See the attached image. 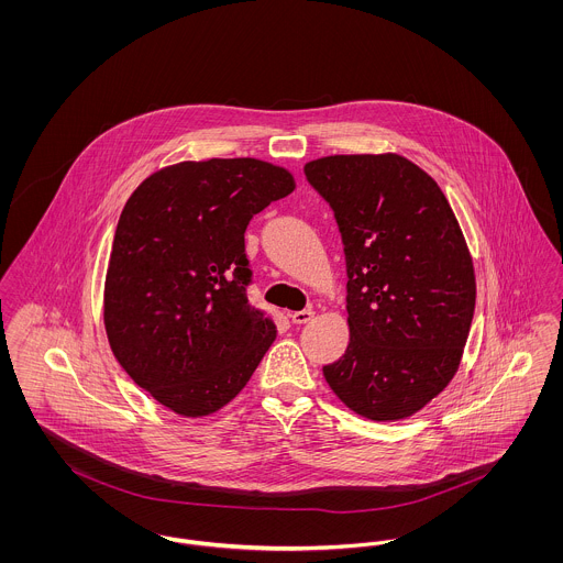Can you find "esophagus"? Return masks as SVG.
<instances>
[{
    "label": "esophagus",
    "mask_w": 563,
    "mask_h": 563,
    "mask_svg": "<svg viewBox=\"0 0 563 563\" xmlns=\"http://www.w3.org/2000/svg\"><path fill=\"white\" fill-rule=\"evenodd\" d=\"M289 317H291V321H294L296 325H303V323H308V321L314 317V312H312V310H298V312H291Z\"/></svg>",
    "instance_id": "obj_1"
}]
</instances>
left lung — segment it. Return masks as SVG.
Wrapping results in <instances>:
<instances>
[{
  "instance_id": "8db88e82",
  "label": "left lung",
  "mask_w": 563,
  "mask_h": 563,
  "mask_svg": "<svg viewBox=\"0 0 563 563\" xmlns=\"http://www.w3.org/2000/svg\"><path fill=\"white\" fill-rule=\"evenodd\" d=\"M345 244L349 346L323 377L375 422L418 413L459 371L476 308L467 242L431 175L398 154L306 163Z\"/></svg>"
}]
</instances>
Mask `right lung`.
Here are the masks:
<instances>
[{"instance_id": "add662e5", "label": "right lung", "mask_w": 563, "mask_h": 563, "mask_svg": "<svg viewBox=\"0 0 563 563\" xmlns=\"http://www.w3.org/2000/svg\"><path fill=\"white\" fill-rule=\"evenodd\" d=\"M296 179L257 158L186 161L130 195L104 280V328L139 388L184 418L231 402L276 339L249 302L244 231Z\"/></svg>"}]
</instances>
